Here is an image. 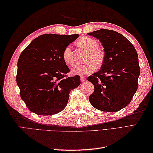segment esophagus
<instances>
[{
    "mask_svg": "<svg viewBox=\"0 0 153 153\" xmlns=\"http://www.w3.org/2000/svg\"><path fill=\"white\" fill-rule=\"evenodd\" d=\"M80 78H81V81H82V82H84L86 80V78H85V76H82L80 77Z\"/></svg>",
    "mask_w": 153,
    "mask_h": 153,
    "instance_id": "esophagus-1",
    "label": "esophagus"
}]
</instances>
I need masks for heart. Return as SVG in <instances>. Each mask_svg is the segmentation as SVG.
I'll list each match as a JSON object with an SVG mask.
<instances>
[{"label": "heart", "instance_id": "b5f03b06", "mask_svg": "<svg viewBox=\"0 0 153 153\" xmlns=\"http://www.w3.org/2000/svg\"><path fill=\"white\" fill-rule=\"evenodd\" d=\"M79 47L88 51L86 60L83 64H76L71 68V73L75 75L89 74L95 71L97 66L102 65L105 60V53L99 47L96 40L91 37H83L77 42ZM62 59L67 65L71 66L74 63V56L71 47L67 46L62 52Z\"/></svg>", "mask_w": 153, "mask_h": 153}]
</instances>
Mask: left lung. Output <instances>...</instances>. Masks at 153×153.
I'll return each mask as SVG.
<instances>
[{
  "mask_svg": "<svg viewBox=\"0 0 153 153\" xmlns=\"http://www.w3.org/2000/svg\"><path fill=\"white\" fill-rule=\"evenodd\" d=\"M87 34L99 39L105 56L100 70L87 77L95 87L89 101L102 111H119L129 105L138 88L140 67L137 51L115 31L103 29Z\"/></svg>",
  "mask_w": 153,
  "mask_h": 153,
  "instance_id": "8db88e82",
  "label": "left lung"
}]
</instances>
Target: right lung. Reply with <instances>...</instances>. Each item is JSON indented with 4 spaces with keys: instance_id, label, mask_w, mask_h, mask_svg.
Here are the masks:
<instances>
[{
    "instance_id": "add662e5",
    "label": "right lung",
    "mask_w": 153,
    "mask_h": 153,
    "mask_svg": "<svg viewBox=\"0 0 153 153\" xmlns=\"http://www.w3.org/2000/svg\"><path fill=\"white\" fill-rule=\"evenodd\" d=\"M79 35L43 34L22 51L18 61L16 82L20 97L31 112L53 115L66 106L71 90L80 85L79 76L67 77L69 68L62 52Z\"/></svg>"
}]
</instances>
